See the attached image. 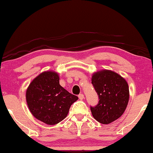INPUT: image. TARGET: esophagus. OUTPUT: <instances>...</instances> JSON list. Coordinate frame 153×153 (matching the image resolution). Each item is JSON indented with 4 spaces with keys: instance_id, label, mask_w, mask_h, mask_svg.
<instances>
[{
    "instance_id": "34e87169",
    "label": "esophagus",
    "mask_w": 153,
    "mask_h": 153,
    "mask_svg": "<svg viewBox=\"0 0 153 153\" xmlns=\"http://www.w3.org/2000/svg\"><path fill=\"white\" fill-rule=\"evenodd\" d=\"M78 97L80 100H83L84 99V95L83 94H80L78 95Z\"/></svg>"
}]
</instances>
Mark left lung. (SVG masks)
Returning <instances> with one entry per match:
<instances>
[{
    "label": "left lung",
    "mask_w": 153,
    "mask_h": 153,
    "mask_svg": "<svg viewBox=\"0 0 153 153\" xmlns=\"http://www.w3.org/2000/svg\"><path fill=\"white\" fill-rule=\"evenodd\" d=\"M92 84L99 97L97 105L91 107L93 117L102 124H109L118 119L129 101L126 80L115 72L102 70L93 75Z\"/></svg>",
    "instance_id": "8db88e82"
}]
</instances>
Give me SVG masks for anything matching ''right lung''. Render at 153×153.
<instances>
[{
    "label": "right lung",
    "instance_id": "add662e5",
    "mask_svg": "<svg viewBox=\"0 0 153 153\" xmlns=\"http://www.w3.org/2000/svg\"><path fill=\"white\" fill-rule=\"evenodd\" d=\"M54 71H45L33 80L26 91V101L32 115L48 125H56L67 116L71 105L78 99L59 83Z\"/></svg>",
    "mask_w": 153,
    "mask_h": 153
}]
</instances>
